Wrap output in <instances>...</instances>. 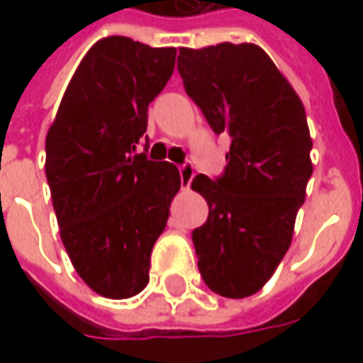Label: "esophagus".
I'll return each mask as SVG.
<instances>
[{"label":"esophagus","mask_w":363,"mask_h":363,"mask_svg":"<svg viewBox=\"0 0 363 363\" xmlns=\"http://www.w3.org/2000/svg\"><path fill=\"white\" fill-rule=\"evenodd\" d=\"M179 173H181L182 189H189L190 182H192V179H194V167L190 165V163H184V165L179 169Z\"/></svg>","instance_id":"obj_1"}]
</instances>
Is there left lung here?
Masks as SVG:
<instances>
[{
    "label": "left lung",
    "mask_w": 363,
    "mask_h": 363,
    "mask_svg": "<svg viewBox=\"0 0 363 363\" xmlns=\"http://www.w3.org/2000/svg\"><path fill=\"white\" fill-rule=\"evenodd\" d=\"M179 50L189 96L216 134L231 135L223 177L190 184L210 206L192 231L198 268L218 296L241 299L262 289L291 245L313 173L303 103L257 44Z\"/></svg>",
    "instance_id": "1"
}]
</instances>
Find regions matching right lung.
Segmentation results:
<instances>
[{"instance_id": "obj_1", "label": "right lung", "mask_w": 363, "mask_h": 363, "mask_svg": "<svg viewBox=\"0 0 363 363\" xmlns=\"http://www.w3.org/2000/svg\"><path fill=\"white\" fill-rule=\"evenodd\" d=\"M174 58L177 48L128 36L96 40L46 134L44 169L62 243L82 280L108 299L147 286L151 249L181 189L173 163L135 153Z\"/></svg>"}]
</instances>
